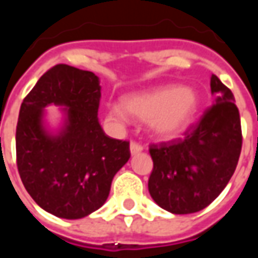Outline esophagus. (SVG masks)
Returning a JSON list of instances; mask_svg holds the SVG:
<instances>
[{
  "instance_id": "esophagus-1",
  "label": "esophagus",
  "mask_w": 258,
  "mask_h": 258,
  "mask_svg": "<svg viewBox=\"0 0 258 258\" xmlns=\"http://www.w3.org/2000/svg\"><path fill=\"white\" fill-rule=\"evenodd\" d=\"M130 151H131V155H137V153H140V152L144 151V148L142 145H140L138 142H131V145H130Z\"/></svg>"
}]
</instances>
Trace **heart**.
I'll return each instance as SVG.
<instances>
[{
    "label": "heart",
    "instance_id": "1",
    "mask_svg": "<svg viewBox=\"0 0 258 258\" xmlns=\"http://www.w3.org/2000/svg\"><path fill=\"white\" fill-rule=\"evenodd\" d=\"M121 105H109L107 116L113 121L125 123L127 113L149 121L153 134L170 140L181 134L198 110V95L190 88H181L177 85H166L156 90L124 96Z\"/></svg>",
    "mask_w": 258,
    "mask_h": 258
}]
</instances>
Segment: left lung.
I'll list each match as a JSON object with an SVG mask.
<instances>
[{
    "mask_svg": "<svg viewBox=\"0 0 258 258\" xmlns=\"http://www.w3.org/2000/svg\"><path fill=\"white\" fill-rule=\"evenodd\" d=\"M216 102L184 140L151 145L153 160L148 188L152 199L173 214L203 210L222 189L238 166L242 128L232 92L211 74Z\"/></svg>",
    "mask_w": 258,
    "mask_h": 258,
    "instance_id": "1",
    "label": "left lung"
}]
</instances>
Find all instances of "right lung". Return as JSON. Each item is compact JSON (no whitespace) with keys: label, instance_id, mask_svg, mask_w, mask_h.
<instances>
[{"label":"right lung","instance_id":"right-lung-1","mask_svg":"<svg viewBox=\"0 0 258 258\" xmlns=\"http://www.w3.org/2000/svg\"><path fill=\"white\" fill-rule=\"evenodd\" d=\"M101 85L92 72L56 64L27 94L16 125V164L33 200L53 216L77 220L106 202L113 177L128 162L130 142L107 137L98 120ZM63 107L53 135L43 107Z\"/></svg>","mask_w":258,"mask_h":258}]
</instances>
